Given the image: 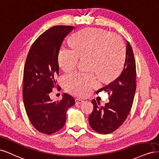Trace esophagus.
<instances>
[{
  "label": "esophagus",
  "mask_w": 159,
  "mask_h": 159,
  "mask_svg": "<svg viewBox=\"0 0 159 159\" xmlns=\"http://www.w3.org/2000/svg\"><path fill=\"white\" fill-rule=\"evenodd\" d=\"M83 102H84V101H83V100H81V99H80V98H76V99H75V102H76V104H82Z\"/></svg>",
  "instance_id": "1"
}]
</instances>
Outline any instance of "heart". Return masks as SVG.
<instances>
[{"mask_svg":"<svg viewBox=\"0 0 159 159\" xmlns=\"http://www.w3.org/2000/svg\"><path fill=\"white\" fill-rule=\"evenodd\" d=\"M79 58L88 59L89 69L104 81L113 79L120 73L125 59V48L116 35L100 29L89 28L75 34L70 47H61L58 63L65 71L75 69ZM65 89L76 96H85L98 85L93 72H77L64 76Z\"/></svg>","mask_w":159,"mask_h":159,"instance_id":"heart-1","label":"heart"}]
</instances>
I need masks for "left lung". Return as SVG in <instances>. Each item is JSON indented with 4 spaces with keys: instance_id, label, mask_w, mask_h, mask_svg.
Segmentation results:
<instances>
[{
    "instance_id": "left-lung-1",
    "label": "left lung",
    "mask_w": 159,
    "mask_h": 159,
    "mask_svg": "<svg viewBox=\"0 0 159 159\" xmlns=\"http://www.w3.org/2000/svg\"><path fill=\"white\" fill-rule=\"evenodd\" d=\"M125 61L121 75L103 88L110 96V102L100 106V102L92 100L94 109L89 116L90 127L99 134H107L114 131L126 120L134 102L136 90V66L134 52L127 42Z\"/></svg>"
}]
</instances>
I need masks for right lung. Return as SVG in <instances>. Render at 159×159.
Instances as JSON below:
<instances>
[{
    "label": "right lung",
    "mask_w": 159,
    "mask_h": 159,
    "mask_svg": "<svg viewBox=\"0 0 159 159\" xmlns=\"http://www.w3.org/2000/svg\"><path fill=\"white\" fill-rule=\"evenodd\" d=\"M75 28L56 25L39 35L31 46L24 69L23 100L28 118L41 133L52 134L66 122V111L75 104L73 96L63 94L62 100L53 101L49 94L57 88L58 53L64 38Z\"/></svg>",
    "instance_id": "obj_1"
}]
</instances>
